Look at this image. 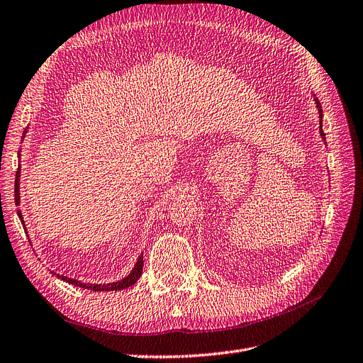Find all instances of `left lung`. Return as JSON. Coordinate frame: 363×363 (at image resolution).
<instances>
[{"mask_svg":"<svg viewBox=\"0 0 363 363\" xmlns=\"http://www.w3.org/2000/svg\"><path fill=\"white\" fill-rule=\"evenodd\" d=\"M315 103H316V107H318V113H320V133H321L323 139L325 140V135H324V131H323V108H321L320 101H318V98H315Z\"/></svg>","mask_w":363,"mask_h":363,"instance_id":"1","label":"left lung"}]
</instances>
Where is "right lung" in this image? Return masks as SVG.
Listing matches in <instances>:
<instances>
[{
  "label": "right lung",
  "mask_w": 363,
  "mask_h": 363,
  "mask_svg": "<svg viewBox=\"0 0 363 363\" xmlns=\"http://www.w3.org/2000/svg\"><path fill=\"white\" fill-rule=\"evenodd\" d=\"M26 135H27V128L24 130V135H23V136H26ZM19 171H21V167H19L18 171H16V179H15V204H16V206H19V203H21V199H19V177H21V172H19ZM18 216H19V219H21V223L24 224V218H23V213H21V211H18ZM24 230H26V225H24ZM142 268H144V255L139 256L135 268L131 269V272L128 274V276L124 277L123 280H119V281L107 283V284H89V283L86 284V283H82V281L75 280V279L59 276V274H57V277L62 279V280H65V281L71 283V284H74V286L84 288V289H91V291H95V292H101V291H121V289L130 288L131 284H135V283L138 281V279L140 277V274H142ZM54 274H56V272H54Z\"/></svg>",
  "instance_id": "1"
}]
</instances>
